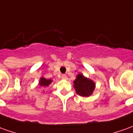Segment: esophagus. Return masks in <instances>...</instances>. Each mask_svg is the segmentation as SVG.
I'll return each instance as SVG.
<instances>
[{"instance_id":"34e87169","label":"esophagus","mask_w":133,"mask_h":133,"mask_svg":"<svg viewBox=\"0 0 133 133\" xmlns=\"http://www.w3.org/2000/svg\"><path fill=\"white\" fill-rule=\"evenodd\" d=\"M61 78L63 80H66L67 78H68V77H67L66 75H62V76H61Z\"/></svg>"}]
</instances>
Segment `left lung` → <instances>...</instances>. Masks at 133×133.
<instances>
[{
	"instance_id": "obj_1",
	"label": "left lung",
	"mask_w": 133,
	"mask_h": 133,
	"mask_svg": "<svg viewBox=\"0 0 133 133\" xmlns=\"http://www.w3.org/2000/svg\"><path fill=\"white\" fill-rule=\"evenodd\" d=\"M73 87L76 89L77 94L83 97H89L92 95L95 89L96 83L91 79H89L83 74L79 73L73 81Z\"/></svg>"
}]
</instances>
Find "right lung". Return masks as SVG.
I'll list each match as a JSON object with an SVG mask.
<instances>
[{
    "label": "right lung",
    "instance_id": "1",
    "mask_svg": "<svg viewBox=\"0 0 133 133\" xmlns=\"http://www.w3.org/2000/svg\"><path fill=\"white\" fill-rule=\"evenodd\" d=\"M52 80L47 79L44 77L42 76L40 78V79H39V85L42 86V87L46 88V87H48V86H50L52 83Z\"/></svg>",
    "mask_w": 133,
    "mask_h": 133
}]
</instances>
